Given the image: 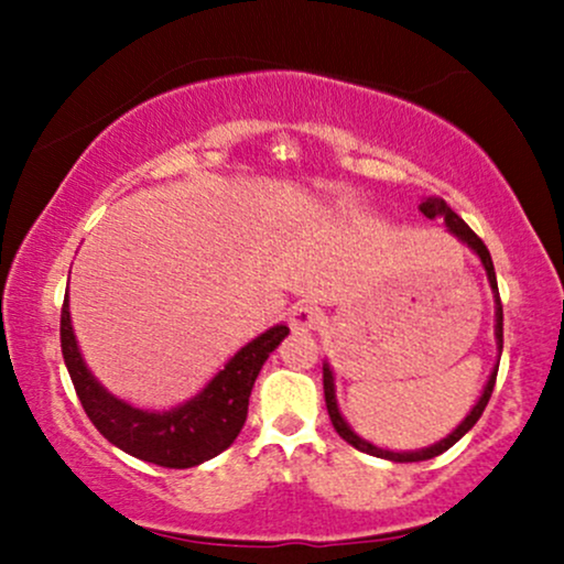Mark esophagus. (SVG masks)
Segmentation results:
<instances>
[{"label":"esophagus","instance_id":"obj_1","mask_svg":"<svg viewBox=\"0 0 564 564\" xmlns=\"http://www.w3.org/2000/svg\"><path fill=\"white\" fill-rule=\"evenodd\" d=\"M318 321H321L318 307L310 302H296L289 313V326L294 328V332H310V328L318 326Z\"/></svg>","mask_w":564,"mask_h":564}]
</instances>
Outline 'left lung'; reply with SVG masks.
I'll list each match as a JSON object with an SVG mask.
<instances>
[{"instance_id": "left-lung-1", "label": "left lung", "mask_w": 564, "mask_h": 564, "mask_svg": "<svg viewBox=\"0 0 564 564\" xmlns=\"http://www.w3.org/2000/svg\"><path fill=\"white\" fill-rule=\"evenodd\" d=\"M419 209H422V215H424V217H430V219L443 217V219H445V225H448V230L453 232V236H456L458 241H462V243H467L469 249L475 251L477 257H480V262H482L485 273H488V283H490V289H494V300H496V345H498V355H501V349H503V307H501V296H498L496 270H494V260H490L488 246L482 243V238L477 236V232L471 230L469 225L464 223V219L458 217L456 212H453L451 206L445 204L443 198H426L424 204L419 206ZM496 373H498V366L494 368V371H490L488 384H485V390H482V394H480V400H477V403H475V408H471V411L467 413V419H464V422L458 424L456 430H453L448 437H443V440H440V443L430 445V448H422V451H403V453L384 451V448H377V445H373V443H368V440H364V437L355 435V432L349 430V424L345 422V416H341V413H339V405H336L334 371H332V366H328V364H323V394H326V408H328V416H332L334 430L339 432V437H341V440H347V443L352 445V448L364 451V453H368V456L390 458V462H400V464H405V462H426V458H435V456H440V453L448 451L451 445H456L458 440H462L464 435H467V432L471 430V426L477 424V419L482 416L485 405H488L490 394H494V387H496Z\"/></svg>"}]
</instances>
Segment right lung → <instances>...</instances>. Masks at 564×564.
Segmentation results:
<instances>
[{"mask_svg":"<svg viewBox=\"0 0 564 564\" xmlns=\"http://www.w3.org/2000/svg\"><path fill=\"white\" fill-rule=\"evenodd\" d=\"M289 326H273L238 349L209 384L187 403L172 411H142L113 398L84 366L74 328H70L68 294L61 310L63 360L74 381L89 422L108 443L140 462L166 469H187L209 462L230 448L243 430L249 413V394L260 377L264 360L286 339Z\"/></svg>","mask_w":564,"mask_h":564,"instance_id":"add662e5","label":"right lung"}]
</instances>
